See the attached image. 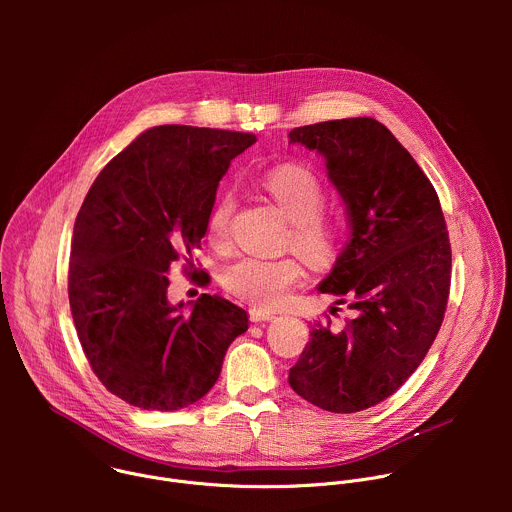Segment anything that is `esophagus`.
<instances>
[{"mask_svg":"<svg viewBox=\"0 0 512 512\" xmlns=\"http://www.w3.org/2000/svg\"><path fill=\"white\" fill-rule=\"evenodd\" d=\"M249 318L251 322H269L275 318L273 312H267V310H259V308H251L249 310Z\"/></svg>","mask_w":512,"mask_h":512,"instance_id":"esophagus-1","label":"esophagus"}]
</instances>
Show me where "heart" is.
Here are the masks:
<instances>
[{
  "instance_id": "1",
  "label": "heart",
  "mask_w": 512,
  "mask_h": 512,
  "mask_svg": "<svg viewBox=\"0 0 512 512\" xmlns=\"http://www.w3.org/2000/svg\"><path fill=\"white\" fill-rule=\"evenodd\" d=\"M261 188L287 216L289 231L285 247H294L308 261L320 263L334 255L340 243V221L324 210L326 186L316 172L304 166H277L261 178ZM235 198L218 196L208 212V241L225 247L231 237ZM302 267L294 257H241L221 269L218 281L237 300L257 306L275 308L298 283Z\"/></svg>"
}]
</instances>
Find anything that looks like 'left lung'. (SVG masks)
I'll list each match as a JSON object with an SVG mask.
<instances>
[{
    "mask_svg": "<svg viewBox=\"0 0 512 512\" xmlns=\"http://www.w3.org/2000/svg\"><path fill=\"white\" fill-rule=\"evenodd\" d=\"M289 143L324 156L346 204L350 239L318 289L354 310L340 330L328 316L310 330L289 385L320 409L356 413L391 397L440 332L452 277L446 218L423 170L377 119L296 127Z\"/></svg>",
    "mask_w": 512,
    "mask_h": 512,
    "instance_id": "8db88e82",
    "label": "left lung"
}]
</instances>
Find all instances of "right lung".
Segmentation results:
<instances>
[{"mask_svg":"<svg viewBox=\"0 0 512 512\" xmlns=\"http://www.w3.org/2000/svg\"><path fill=\"white\" fill-rule=\"evenodd\" d=\"M253 133L158 125L145 129L93 182L68 265L72 320L107 391L148 411L202 399L223 369L247 312L202 294L188 314L168 302V271L190 265L216 188Z\"/></svg>","mask_w":512,"mask_h":512,"instance_id":"1","label":"right lung"}]
</instances>
